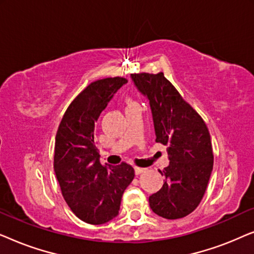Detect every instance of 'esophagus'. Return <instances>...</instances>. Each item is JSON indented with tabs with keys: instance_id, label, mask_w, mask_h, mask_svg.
<instances>
[{
	"instance_id": "esophagus-1",
	"label": "esophagus",
	"mask_w": 254,
	"mask_h": 254,
	"mask_svg": "<svg viewBox=\"0 0 254 254\" xmlns=\"http://www.w3.org/2000/svg\"><path fill=\"white\" fill-rule=\"evenodd\" d=\"M134 170H135V173H136V175H141V173H143V172H144L145 170H147V169H143V168H138V166H135Z\"/></svg>"
}]
</instances>
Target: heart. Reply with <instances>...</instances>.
I'll list each match as a JSON object with an SVG mask.
<instances>
[{"label": "heart", "mask_w": 254, "mask_h": 254, "mask_svg": "<svg viewBox=\"0 0 254 254\" xmlns=\"http://www.w3.org/2000/svg\"><path fill=\"white\" fill-rule=\"evenodd\" d=\"M131 104H134V103H130V104H129V105H131Z\"/></svg>", "instance_id": "1"}]
</instances>
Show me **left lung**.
Masks as SVG:
<instances>
[{"label": "left lung", "mask_w": 254, "mask_h": 254, "mask_svg": "<svg viewBox=\"0 0 254 254\" xmlns=\"http://www.w3.org/2000/svg\"><path fill=\"white\" fill-rule=\"evenodd\" d=\"M130 77L150 104L156 142L168 145L170 164L159 171L165 176L164 184L149 196V204L168 220L185 217L199 206L213 171L209 130L163 72Z\"/></svg>", "instance_id": "left-lung-1"}]
</instances>
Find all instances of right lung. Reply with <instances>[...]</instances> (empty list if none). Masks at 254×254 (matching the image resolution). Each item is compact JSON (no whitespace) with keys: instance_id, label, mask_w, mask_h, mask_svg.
Wrapping results in <instances>:
<instances>
[{"instance_id":"add662e5","label":"right lung","mask_w":254,"mask_h":254,"mask_svg":"<svg viewBox=\"0 0 254 254\" xmlns=\"http://www.w3.org/2000/svg\"><path fill=\"white\" fill-rule=\"evenodd\" d=\"M127 79L109 77L89 84L65 111L55 136L54 171L62 195L79 220L104 224L118 216L125 190L134 179L127 163L102 165L95 124Z\"/></svg>"}]
</instances>
